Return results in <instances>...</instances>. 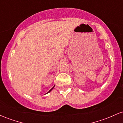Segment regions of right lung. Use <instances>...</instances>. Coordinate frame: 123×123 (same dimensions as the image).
I'll use <instances>...</instances> for the list:
<instances>
[{
    "instance_id": "add662e5",
    "label": "right lung",
    "mask_w": 123,
    "mask_h": 123,
    "mask_svg": "<svg viewBox=\"0 0 123 123\" xmlns=\"http://www.w3.org/2000/svg\"><path fill=\"white\" fill-rule=\"evenodd\" d=\"M54 87H53V88H52L51 89V90H50V91H49V92H47V93H46V94H48V93H49V92H50V91H51V90H53V89L54 88Z\"/></svg>"
}]
</instances>
